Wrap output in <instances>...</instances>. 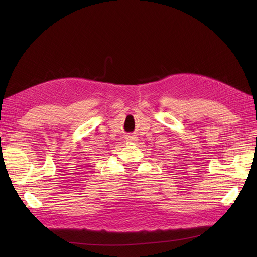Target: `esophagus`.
<instances>
[{
    "label": "esophagus",
    "instance_id": "1",
    "mask_svg": "<svg viewBox=\"0 0 257 257\" xmlns=\"http://www.w3.org/2000/svg\"><path fill=\"white\" fill-rule=\"evenodd\" d=\"M130 139H133V137H131V138H130Z\"/></svg>",
    "mask_w": 257,
    "mask_h": 257
}]
</instances>
